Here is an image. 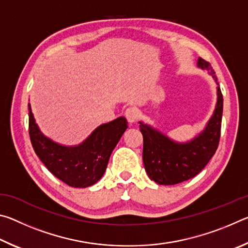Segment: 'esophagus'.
<instances>
[{
    "label": "esophagus",
    "instance_id": "34e87169",
    "mask_svg": "<svg viewBox=\"0 0 248 248\" xmlns=\"http://www.w3.org/2000/svg\"><path fill=\"white\" fill-rule=\"evenodd\" d=\"M124 116L125 118H127V120L129 121L130 124H133L136 123V121L138 120V111L136 108H132V107H129L125 109V112H124Z\"/></svg>",
    "mask_w": 248,
    "mask_h": 248
}]
</instances>
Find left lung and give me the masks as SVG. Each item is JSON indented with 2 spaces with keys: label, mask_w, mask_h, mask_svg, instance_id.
Masks as SVG:
<instances>
[{
  "label": "left lung",
  "mask_w": 248,
  "mask_h": 248,
  "mask_svg": "<svg viewBox=\"0 0 248 248\" xmlns=\"http://www.w3.org/2000/svg\"><path fill=\"white\" fill-rule=\"evenodd\" d=\"M197 66L207 70L217 83V104L211 118L200 133L190 141L178 142L142 121L143 164L151 180L158 185H176L195 177L215 155L220 141L223 96L209 62L199 58Z\"/></svg>",
  "instance_id": "left-lung-1"
}]
</instances>
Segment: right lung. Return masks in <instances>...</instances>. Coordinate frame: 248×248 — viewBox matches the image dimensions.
<instances>
[{"label":"right lung","mask_w":248,"mask_h":248,"mask_svg":"<svg viewBox=\"0 0 248 248\" xmlns=\"http://www.w3.org/2000/svg\"><path fill=\"white\" fill-rule=\"evenodd\" d=\"M29 137L37 156L57 178L74 188H86L98 182L106 170L112 150L128 128L127 119L119 117L96 128L82 143L62 145L40 131L31 104Z\"/></svg>","instance_id":"right-lung-1"}]
</instances>
